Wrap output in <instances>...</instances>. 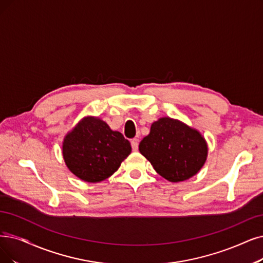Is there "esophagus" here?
<instances>
[{
    "instance_id": "esophagus-1",
    "label": "esophagus",
    "mask_w": 263,
    "mask_h": 263,
    "mask_svg": "<svg viewBox=\"0 0 263 263\" xmlns=\"http://www.w3.org/2000/svg\"><path fill=\"white\" fill-rule=\"evenodd\" d=\"M132 148L134 151L138 150V140L137 139H133L132 140Z\"/></svg>"
}]
</instances>
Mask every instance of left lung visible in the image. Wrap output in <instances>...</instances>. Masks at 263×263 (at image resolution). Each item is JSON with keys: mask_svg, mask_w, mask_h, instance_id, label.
Returning <instances> with one entry per match:
<instances>
[{"mask_svg": "<svg viewBox=\"0 0 263 263\" xmlns=\"http://www.w3.org/2000/svg\"><path fill=\"white\" fill-rule=\"evenodd\" d=\"M140 153L155 172L171 182L193 177L205 164L207 143L196 129L171 118L151 125L150 134L139 143Z\"/></svg>", "mask_w": 263, "mask_h": 263, "instance_id": "left-lung-1", "label": "left lung"}]
</instances>
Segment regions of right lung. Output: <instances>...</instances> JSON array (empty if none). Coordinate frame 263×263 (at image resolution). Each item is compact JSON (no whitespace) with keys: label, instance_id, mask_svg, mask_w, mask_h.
I'll return each instance as SVG.
<instances>
[{"label":"right lung","instance_id":"add662e5","mask_svg":"<svg viewBox=\"0 0 263 263\" xmlns=\"http://www.w3.org/2000/svg\"><path fill=\"white\" fill-rule=\"evenodd\" d=\"M132 152L127 139L102 120L84 118L64 139L62 154L72 174L87 182H100L119 170Z\"/></svg>","mask_w":263,"mask_h":263}]
</instances>
